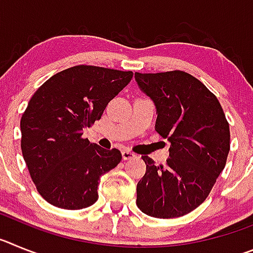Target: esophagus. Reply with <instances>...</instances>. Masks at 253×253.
<instances>
[{"instance_id": "esophagus-1", "label": "esophagus", "mask_w": 253, "mask_h": 253, "mask_svg": "<svg viewBox=\"0 0 253 253\" xmlns=\"http://www.w3.org/2000/svg\"><path fill=\"white\" fill-rule=\"evenodd\" d=\"M122 156H123V160H133V158H135L137 156H135V153H133L131 151H129V149H124V151L122 152Z\"/></svg>"}]
</instances>
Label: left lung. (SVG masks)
Returning <instances> with one entry per match:
<instances>
[{"label": "left lung", "mask_w": 253, "mask_h": 253, "mask_svg": "<svg viewBox=\"0 0 253 253\" xmlns=\"http://www.w3.org/2000/svg\"><path fill=\"white\" fill-rule=\"evenodd\" d=\"M156 105V131L169 143L165 166L148 156L137 205L154 218H177L208 198L229 153V124L216 96L184 71L134 75Z\"/></svg>", "instance_id": "obj_1"}]
</instances>
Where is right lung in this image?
I'll return each instance as SVG.
<instances>
[{
  "mask_svg": "<svg viewBox=\"0 0 253 253\" xmlns=\"http://www.w3.org/2000/svg\"><path fill=\"white\" fill-rule=\"evenodd\" d=\"M133 77L131 71L75 66L44 82L22 114L21 151L38 193L49 204L77 210L95 204L104 173L119 165V149H104L84 129Z\"/></svg>",
  "mask_w": 253,
  "mask_h": 253,
  "instance_id": "1",
  "label": "right lung"
}]
</instances>
